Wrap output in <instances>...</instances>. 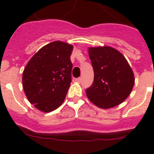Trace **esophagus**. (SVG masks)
I'll list each match as a JSON object with an SVG mask.
<instances>
[{
  "mask_svg": "<svg viewBox=\"0 0 154 154\" xmlns=\"http://www.w3.org/2000/svg\"><path fill=\"white\" fill-rule=\"evenodd\" d=\"M75 81L76 82H79V83H80V82H82V78H81V77H79V78L75 79Z\"/></svg>",
  "mask_w": 154,
  "mask_h": 154,
  "instance_id": "esophagus-1",
  "label": "esophagus"
}]
</instances>
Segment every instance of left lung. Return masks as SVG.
Listing matches in <instances>:
<instances>
[{
  "instance_id": "obj_1",
  "label": "left lung",
  "mask_w": 154,
  "mask_h": 154,
  "mask_svg": "<svg viewBox=\"0 0 154 154\" xmlns=\"http://www.w3.org/2000/svg\"><path fill=\"white\" fill-rule=\"evenodd\" d=\"M94 70L92 85L86 89L88 99L101 109H109L130 96L135 79L130 65L118 50L109 46L89 48Z\"/></svg>"
}]
</instances>
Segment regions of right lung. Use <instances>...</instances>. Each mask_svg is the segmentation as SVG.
<instances>
[{"label": "right lung", "mask_w": 154, "mask_h": 154, "mask_svg": "<svg viewBox=\"0 0 154 154\" xmlns=\"http://www.w3.org/2000/svg\"><path fill=\"white\" fill-rule=\"evenodd\" d=\"M73 46L53 42L30 59L23 72L22 84L28 101L44 112L56 109L64 102L72 82Z\"/></svg>", "instance_id": "obj_1"}]
</instances>
